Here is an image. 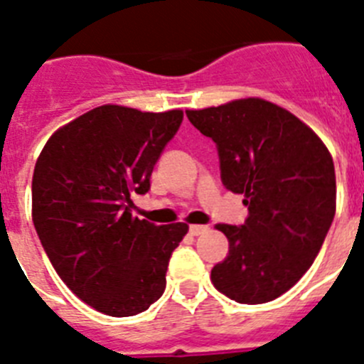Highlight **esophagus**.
<instances>
[{"instance_id": "obj_1", "label": "esophagus", "mask_w": 364, "mask_h": 364, "mask_svg": "<svg viewBox=\"0 0 364 364\" xmlns=\"http://www.w3.org/2000/svg\"><path fill=\"white\" fill-rule=\"evenodd\" d=\"M205 231H210V228H208V226H200V224H193V226H189V233L195 235V237H198V235L205 233Z\"/></svg>"}]
</instances>
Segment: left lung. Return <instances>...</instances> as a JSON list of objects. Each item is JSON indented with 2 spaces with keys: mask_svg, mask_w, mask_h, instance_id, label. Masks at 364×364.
<instances>
[{
  "mask_svg": "<svg viewBox=\"0 0 364 364\" xmlns=\"http://www.w3.org/2000/svg\"><path fill=\"white\" fill-rule=\"evenodd\" d=\"M218 149L222 184L244 195V226L217 224L230 253L211 269L218 291L240 304L281 297L308 272L336 215L332 154L284 107L240 98L186 111Z\"/></svg>",
  "mask_w": 364,
  "mask_h": 364,
  "instance_id": "left-lung-1",
  "label": "left lung"
}]
</instances>
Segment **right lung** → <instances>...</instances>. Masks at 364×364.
<instances>
[{"instance_id": "1", "label": "right lung", "mask_w": 364, "mask_h": 364, "mask_svg": "<svg viewBox=\"0 0 364 364\" xmlns=\"http://www.w3.org/2000/svg\"><path fill=\"white\" fill-rule=\"evenodd\" d=\"M184 112L100 105L53 133L32 175V222L76 297L111 317L147 310L166 290L173 250L189 226L131 213Z\"/></svg>"}]
</instances>
